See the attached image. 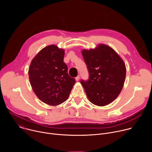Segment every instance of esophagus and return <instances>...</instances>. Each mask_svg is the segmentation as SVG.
I'll return each mask as SVG.
<instances>
[{"mask_svg":"<svg viewBox=\"0 0 152 152\" xmlns=\"http://www.w3.org/2000/svg\"><path fill=\"white\" fill-rule=\"evenodd\" d=\"M75 79H76V81H79V79H80V76H77L75 78Z\"/></svg>","mask_w":152,"mask_h":152,"instance_id":"obj_1","label":"esophagus"}]
</instances>
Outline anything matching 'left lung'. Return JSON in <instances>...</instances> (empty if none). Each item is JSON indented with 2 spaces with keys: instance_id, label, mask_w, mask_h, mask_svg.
Masks as SVG:
<instances>
[{
  "instance_id": "1",
  "label": "left lung",
  "mask_w": 152,
  "mask_h": 152,
  "mask_svg": "<svg viewBox=\"0 0 152 152\" xmlns=\"http://www.w3.org/2000/svg\"><path fill=\"white\" fill-rule=\"evenodd\" d=\"M82 55L90 75L87 81H80L86 96L99 106L111 103L123 89L125 63L112 48L104 44H99L94 49H83Z\"/></svg>"
}]
</instances>
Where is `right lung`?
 I'll use <instances>...</instances> for the list:
<instances>
[{
    "label": "right lung",
    "mask_w": 152,
    "mask_h": 152,
    "mask_svg": "<svg viewBox=\"0 0 152 152\" xmlns=\"http://www.w3.org/2000/svg\"><path fill=\"white\" fill-rule=\"evenodd\" d=\"M65 52L56 45L42 49L33 58L28 75L32 88L39 99L50 106L67 100L75 83L64 62Z\"/></svg>",
    "instance_id": "obj_1"
}]
</instances>
